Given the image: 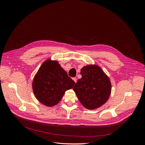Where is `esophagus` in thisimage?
I'll use <instances>...</instances> for the list:
<instances>
[{"instance_id": "34e87169", "label": "esophagus", "mask_w": 145, "mask_h": 145, "mask_svg": "<svg viewBox=\"0 0 145 145\" xmlns=\"http://www.w3.org/2000/svg\"><path fill=\"white\" fill-rule=\"evenodd\" d=\"M73 81H74L75 83L77 82V78H73Z\"/></svg>"}]
</instances>
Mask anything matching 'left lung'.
<instances>
[{"label":"left lung","mask_w":145,"mask_h":145,"mask_svg":"<svg viewBox=\"0 0 145 145\" xmlns=\"http://www.w3.org/2000/svg\"><path fill=\"white\" fill-rule=\"evenodd\" d=\"M79 79L73 90L84 107L93 110L101 107L107 102L111 94L110 79L97 65H89L81 69Z\"/></svg>","instance_id":"1"}]
</instances>
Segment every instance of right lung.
<instances>
[{
	"mask_svg": "<svg viewBox=\"0 0 145 145\" xmlns=\"http://www.w3.org/2000/svg\"><path fill=\"white\" fill-rule=\"evenodd\" d=\"M75 82L68 76L58 61L48 59L42 64L32 82L37 100L48 107L56 105Z\"/></svg>",
	"mask_w": 145,
	"mask_h": 145,
	"instance_id": "obj_1",
	"label": "right lung"
}]
</instances>
